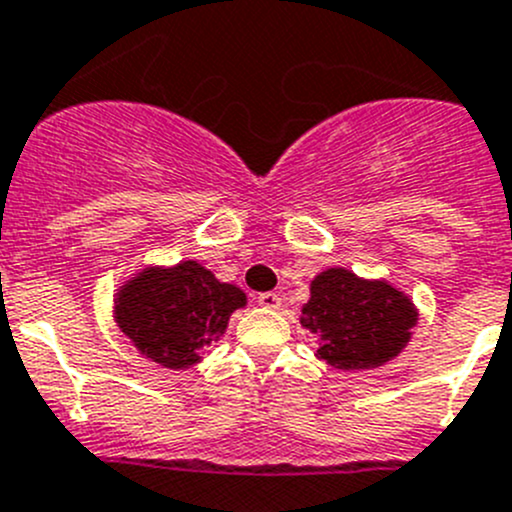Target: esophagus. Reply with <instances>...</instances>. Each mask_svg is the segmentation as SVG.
I'll list each match as a JSON object with an SVG mask.
<instances>
[{
	"instance_id": "obj_1",
	"label": "esophagus",
	"mask_w": 512,
	"mask_h": 512,
	"mask_svg": "<svg viewBox=\"0 0 512 512\" xmlns=\"http://www.w3.org/2000/svg\"><path fill=\"white\" fill-rule=\"evenodd\" d=\"M257 302H260L262 307H267V310H280L282 297L277 295V292H262V295L257 297Z\"/></svg>"
}]
</instances>
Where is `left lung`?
Returning <instances> with one entry per match:
<instances>
[{
  "label": "left lung",
  "mask_w": 512,
  "mask_h": 512,
  "mask_svg": "<svg viewBox=\"0 0 512 512\" xmlns=\"http://www.w3.org/2000/svg\"><path fill=\"white\" fill-rule=\"evenodd\" d=\"M300 325L317 337V357L327 365L372 370L405 350L418 325V307L388 280L330 267L310 282Z\"/></svg>",
  "instance_id": "1"
}]
</instances>
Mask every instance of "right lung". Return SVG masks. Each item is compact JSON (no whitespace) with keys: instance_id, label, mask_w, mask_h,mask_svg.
<instances>
[{"instance_id":"1","label":"right lung","mask_w":512,"mask_h":512,"mask_svg":"<svg viewBox=\"0 0 512 512\" xmlns=\"http://www.w3.org/2000/svg\"><path fill=\"white\" fill-rule=\"evenodd\" d=\"M245 305L240 287L220 282L197 260H182L150 265L124 282L114 292V322L147 360L187 370Z\"/></svg>"}]
</instances>
